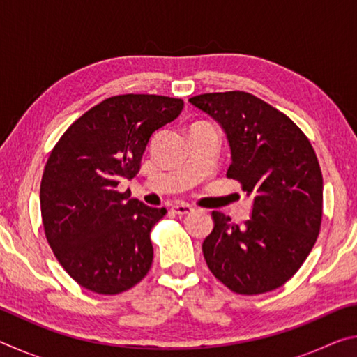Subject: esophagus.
Returning a JSON list of instances; mask_svg holds the SVG:
<instances>
[{"label":"esophagus","instance_id":"34e87169","mask_svg":"<svg viewBox=\"0 0 357 357\" xmlns=\"http://www.w3.org/2000/svg\"><path fill=\"white\" fill-rule=\"evenodd\" d=\"M172 211L178 215H184V214H190L193 208L190 206V204H185V203H174L172 206Z\"/></svg>","mask_w":357,"mask_h":357}]
</instances>
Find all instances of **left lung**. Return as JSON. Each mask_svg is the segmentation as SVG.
I'll use <instances>...</instances> for the list:
<instances>
[{
  "label": "left lung",
  "mask_w": 357,
  "mask_h": 357,
  "mask_svg": "<svg viewBox=\"0 0 357 357\" xmlns=\"http://www.w3.org/2000/svg\"><path fill=\"white\" fill-rule=\"evenodd\" d=\"M220 124L231 151L227 176L253 197L244 225L214 211L203 241L211 273L239 294H261L298 273L323 217V174L315 151L287 114L244 91L189 99Z\"/></svg>",
  "instance_id": "obj_1"
}]
</instances>
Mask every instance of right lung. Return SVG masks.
I'll return each instance as SVG.
<instances>
[{"mask_svg":"<svg viewBox=\"0 0 357 357\" xmlns=\"http://www.w3.org/2000/svg\"><path fill=\"white\" fill-rule=\"evenodd\" d=\"M184 102L155 94L102 100L59 138L40 181L45 236L66 273L99 294L137 285L153 263L151 228L167 214L130 192L151 135L179 116Z\"/></svg>","mask_w":357,"mask_h":357,"instance_id":"1","label":"right lung"}]
</instances>
